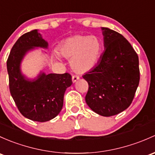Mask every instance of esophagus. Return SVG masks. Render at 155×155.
Returning a JSON list of instances; mask_svg holds the SVG:
<instances>
[{
	"mask_svg": "<svg viewBox=\"0 0 155 155\" xmlns=\"http://www.w3.org/2000/svg\"><path fill=\"white\" fill-rule=\"evenodd\" d=\"M79 76H75V75H74V76H72V82H73V83L76 82V81L79 80Z\"/></svg>",
	"mask_w": 155,
	"mask_h": 155,
	"instance_id": "34e87169",
	"label": "esophagus"
}]
</instances>
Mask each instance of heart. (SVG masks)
Returning a JSON list of instances; mask_svg holds the SVG:
<instances>
[{"label":"heart","mask_w":155,"mask_h":155,"mask_svg":"<svg viewBox=\"0 0 155 155\" xmlns=\"http://www.w3.org/2000/svg\"><path fill=\"white\" fill-rule=\"evenodd\" d=\"M102 41L97 35H75L68 37L57 49L58 56L71 59L73 71L89 72L95 68L102 51Z\"/></svg>","instance_id":"obj_1"}]
</instances>
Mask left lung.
<instances>
[{"label":"left lung","mask_w":155,"mask_h":155,"mask_svg":"<svg viewBox=\"0 0 155 155\" xmlns=\"http://www.w3.org/2000/svg\"><path fill=\"white\" fill-rule=\"evenodd\" d=\"M105 51L97 66L82 76L88 83L87 105L103 117L120 114L132 102L139 85V58L121 34L102 27Z\"/></svg>","instance_id":"obj_1"}]
</instances>
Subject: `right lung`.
Here are the masks:
<instances>
[{
	"label": "right lung",
	"instance_id": "add662e5",
	"mask_svg": "<svg viewBox=\"0 0 155 155\" xmlns=\"http://www.w3.org/2000/svg\"><path fill=\"white\" fill-rule=\"evenodd\" d=\"M36 48L48 49V41L38 30L21 35L13 45L6 61L9 91L19 111L32 121L47 122L55 118L63 107L66 89L72 84L71 76L40 72L35 79L23 74L21 64L28 52Z\"/></svg>",
	"mask_w": 155,
	"mask_h": 155
}]
</instances>
